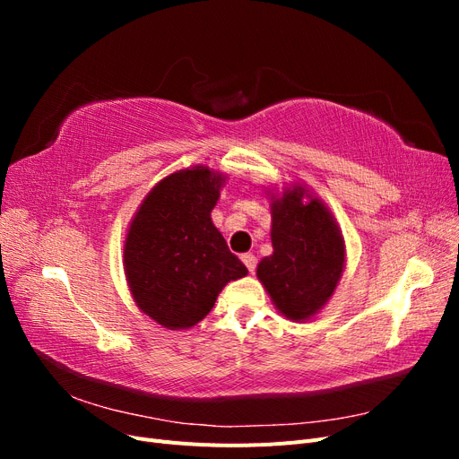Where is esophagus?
<instances>
[{
  "mask_svg": "<svg viewBox=\"0 0 459 459\" xmlns=\"http://www.w3.org/2000/svg\"><path fill=\"white\" fill-rule=\"evenodd\" d=\"M241 262L245 264V266H247V270H248V272L255 273V268H256V256H255V255H251V253L241 255Z\"/></svg>",
  "mask_w": 459,
  "mask_h": 459,
  "instance_id": "obj_1",
  "label": "esophagus"
}]
</instances>
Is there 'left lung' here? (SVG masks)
<instances>
[{
  "mask_svg": "<svg viewBox=\"0 0 459 459\" xmlns=\"http://www.w3.org/2000/svg\"><path fill=\"white\" fill-rule=\"evenodd\" d=\"M273 253L256 266L275 310L290 322L316 317L335 293L346 264L342 231L329 206L300 182L268 187Z\"/></svg>",
  "mask_w": 459,
  "mask_h": 459,
  "instance_id": "8db88e82",
  "label": "left lung"
}]
</instances>
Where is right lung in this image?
<instances>
[{"label": "right lung", "instance_id": "1", "mask_svg": "<svg viewBox=\"0 0 459 459\" xmlns=\"http://www.w3.org/2000/svg\"><path fill=\"white\" fill-rule=\"evenodd\" d=\"M228 174L195 164L162 178L124 235V275L145 316L164 329L197 325L230 281L245 277L211 212Z\"/></svg>", "mask_w": 459, "mask_h": 459}]
</instances>
